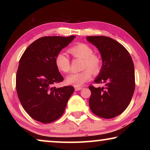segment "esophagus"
Here are the masks:
<instances>
[{
	"mask_svg": "<svg viewBox=\"0 0 150 150\" xmlns=\"http://www.w3.org/2000/svg\"><path fill=\"white\" fill-rule=\"evenodd\" d=\"M82 87H75V91H80V90H81L82 89Z\"/></svg>",
	"mask_w": 150,
	"mask_h": 150,
	"instance_id": "obj_1",
	"label": "esophagus"
}]
</instances>
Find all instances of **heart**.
<instances>
[{
  "label": "heart",
  "mask_w": 150,
  "mask_h": 150,
  "mask_svg": "<svg viewBox=\"0 0 150 150\" xmlns=\"http://www.w3.org/2000/svg\"><path fill=\"white\" fill-rule=\"evenodd\" d=\"M69 54L75 59H83L79 73H71L66 79L68 85L80 87L90 81L94 75L98 74L103 67V59L99 55L94 53L93 48L85 43H78L69 49ZM55 64L60 72L66 73L70 70V60L64 53L59 52L55 57Z\"/></svg>",
  "instance_id": "heart-1"
}]
</instances>
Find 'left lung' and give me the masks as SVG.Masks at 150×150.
I'll list each match as a JSON object with an SVG mask.
<instances>
[{
	"mask_svg": "<svg viewBox=\"0 0 150 150\" xmlns=\"http://www.w3.org/2000/svg\"><path fill=\"white\" fill-rule=\"evenodd\" d=\"M86 39L98 48L103 59L102 69L95 83L105 84L102 88L88 87L90 108L100 118H115L128 107L135 89L132 59L128 50L110 38L96 35Z\"/></svg>",
	"mask_w": 150,
	"mask_h": 150,
	"instance_id": "obj_1",
	"label": "left lung"
}]
</instances>
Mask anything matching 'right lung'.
I'll use <instances>...</instances> for the list:
<instances>
[{"mask_svg": "<svg viewBox=\"0 0 150 150\" xmlns=\"http://www.w3.org/2000/svg\"><path fill=\"white\" fill-rule=\"evenodd\" d=\"M75 38H40L26 48L20 58L16 77V92L22 107L35 120L51 123L64 112L74 87H53L63 81L55 66V57Z\"/></svg>", "mask_w": 150, "mask_h": 150, "instance_id": "obj_1", "label": "right lung"}]
</instances>
